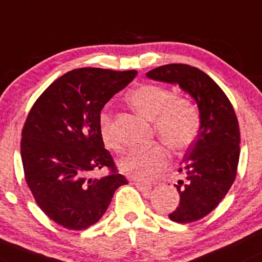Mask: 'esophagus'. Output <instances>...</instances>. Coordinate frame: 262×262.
<instances>
[{
    "instance_id": "34e87169",
    "label": "esophagus",
    "mask_w": 262,
    "mask_h": 262,
    "mask_svg": "<svg viewBox=\"0 0 262 262\" xmlns=\"http://www.w3.org/2000/svg\"><path fill=\"white\" fill-rule=\"evenodd\" d=\"M134 185L139 189L140 191H148L151 189V184L149 183H143V181H134Z\"/></svg>"
}]
</instances>
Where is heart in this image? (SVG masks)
<instances>
[{
  "label": "heart",
  "mask_w": 262,
  "mask_h": 262,
  "mask_svg": "<svg viewBox=\"0 0 262 262\" xmlns=\"http://www.w3.org/2000/svg\"><path fill=\"white\" fill-rule=\"evenodd\" d=\"M129 105L139 114L151 119L154 133L171 150L184 151L198 139L202 116L193 100L185 96H173L168 89L145 83L128 94ZM99 133L104 145L119 151L121 143L113 128V117L106 109L99 114ZM168 162V151L161 143L134 148L119 162L122 172L139 180H153Z\"/></svg>",
  "instance_id": "b5f03b06"
}]
</instances>
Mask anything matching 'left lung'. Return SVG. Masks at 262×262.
Returning a JSON list of instances; mask_svg holds the SVG:
<instances>
[{"mask_svg":"<svg viewBox=\"0 0 262 262\" xmlns=\"http://www.w3.org/2000/svg\"><path fill=\"white\" fill-rule=\"evenodd\" d=\"M146 76L156 81L178 83L198 104L202 128L188 149L179 172V206L168 217L189 224L207 216L217 207L233 185L241 153L239 123L225 92L210 76L188 64H167Z\"/></svg>","mask_w":262,"mask_h":262,"instance_id":"1","label":"left lung"}]
</instances>
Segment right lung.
I'll return each instance as SVG.
<instances>
[{"instance_id":"1","label":"right lung","mask_w":262,"mask_h":262,"mask_svg":"<svg viewBox=\"0 0 262 262\" xmlns=\"http://www.w3.org/2000/svg\"><path fill=\"white\" fill-rule=\"evenodd\" d=\"M136 71L79 68L55 79L29 111L21 131L24 178L38 207L63 228L83 230L105 213L127 179L99 133L104 105ZM106 168L108 175L92 178Z\"/></svg>"}]
</instances>
